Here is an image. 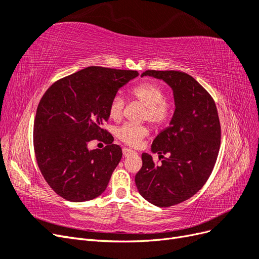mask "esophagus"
Wrapping results in <instances>:
<instances>
[{"label":"esophagus","instance_id":"34e87169","mask_svg":"<svg viewBox=\"0 0 259 259\" xmlns=\"http://www.w3.org/2000/svg\"><path fill=\"white\" fill-rule=\"evenodd\" d=\"M123 155L124 156H128V155H132V154H135L136 152L134 150H132V149H128V148H123Z\"/></svg>","mask_w":259,"mask_h":259}]
</instances>
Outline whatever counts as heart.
<instances>
[{
    "mask_svg": "<svg viewBox=\"0 0 259 259\" xmlns=\"http://www.w3.org/2000/svg\"><path fill=\"white\" fill-rule=\"evenodd\" d=\"M131 94L146 107L143 116L144 120H148L155 127L164 126L170 121L174 113V105L165 98V91L160 84L155 82L140 83L132 89ZM124 105L125 101L121 95L117 94L113 96L108 108V113L111 120L119 121L121 119ZM147 134L148 128L144 125L127 123L115 130V136L128 146H137Z\"/></svg>",
    "mask_w": 259,
    "mask_h": 259,
    "instance_id": "b5f03b06",
    "label": "heart"
}]
</instances>
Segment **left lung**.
Segmentation results:
<instances>
[{
	"label": "left lung",
	"mask_w": 259,
	"mask_h": 259,
	"mask_svg": "<svg viewBox=\"0 0 259 259\" xmlns=\"http://www.w3.org/2000/svg\"><path fill=\"white\" fill-rule=\"evenodd\" d=\"M145 75L163 80L173 90L175 111L169 126L151 145L163 160L155 165L150 154L143 153L135 183L148 202L168 207L190 199L206 183L221 147V123L214 99L191 75L171 70H147Z\"/></svg>",
	"instance_id": "8db88e82"
}]
</instances>
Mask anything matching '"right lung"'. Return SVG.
Listing matches in <instances>:
<instances>
[{"instance_id": "1", "label": "right lung", "mask_w": 259, "mask_h": 259, "mask_svg": "<svg viewBox=\"0 0 259 259\" xmlns=\"http://www.w3.org/2000/svg\"><path fill=\"white\" fill-rule=\"evenodd\" d=\"M136 76L133 70L88 67L45 92L34 119V153L46 183L61 198L85 202L106 190L122 149L103 125L113 96ZM104 137V149L89 150L91 140Z\"/></svg>"}]
</instances>
